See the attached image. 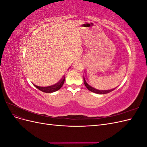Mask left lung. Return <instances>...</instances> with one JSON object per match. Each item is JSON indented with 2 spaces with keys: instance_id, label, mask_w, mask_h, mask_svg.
<instances>
[{
  "instance_id": "8db88e82",
  "label": "left lung",
  "mask_w": 147,
  "mask_h": 147,
  "mask_svg": "<svg viewBox=\"0 0 147 147\" xmlns=\"http://www.w3.org/2000/svg\"><path fill=\"white\" fill-rule=\"evenodd\" d=\"M83 80H84V83L85 86L88 88V90L89 91H90L91 92H93L94 93H96V94H107V93L111 92L113 91L114 89H112V90H97L96 88H94V87L91 86L90 84H89L86 81V78L83 76Z\"/></svg>"
}]
</instances>
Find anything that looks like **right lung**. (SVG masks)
I'll return each instance as SVG.
<instances>
[{"instance_id":"obj_1","label":"right lung","mask_w":147,"mask_h":147,"mask_svg":"<svg viewBox=\"0 0 147 147\" xmlns=\"http://www.w3.org/2000/svg\"><path fill=\"white\" fill-rule=\"evenodd\" d=\"M65 77L64 76L63 78H62V79H61L58 82H57V83H56L55 84H51V85H49V86H40L36 85V84H33L37 89H38L39 90L42 91L43 92H47V93L53 92H55V91H56L57 90H59V89L62 86H63V84L64 83V81H65Z\"/></svg>"}]
</instances>
